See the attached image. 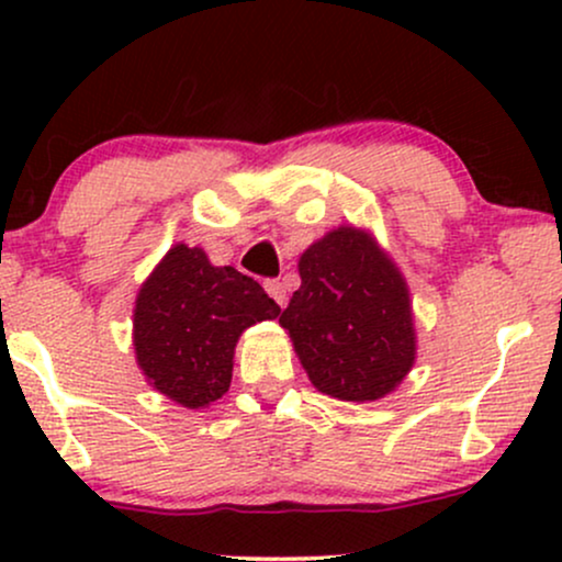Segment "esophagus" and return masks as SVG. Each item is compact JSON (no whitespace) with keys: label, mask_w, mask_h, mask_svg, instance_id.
<instances>
[{"label":"esophagus","mask_w":562,"mask_h":562,"mask_svg":"<svg viewBox=\"0 0 562 562\" xmlns=\"http://www.w3.org/2000/svg\"><path fill=\"white\" fill-rule=\"evenodd\" d=\"M263 288H267V293L272 295V299L280 303V306H285V301H288L285 299V285H282L280 280H267V282H263Z\"/></svg>","instance_id":"34e87169"}]
</instances>
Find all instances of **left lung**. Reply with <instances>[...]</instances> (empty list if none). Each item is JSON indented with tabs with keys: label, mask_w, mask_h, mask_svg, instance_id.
I'll list each match as a JSON object with an SVG mask.
<instances>
[{
	"label": "left lung",
	"mask_w": 562,
	"mask_h": 562,
	"mask_svg": "<svg viewBox=\"0 0 562 562\" xmlns=\"http://www.w3.org/2000/svg\"><path fill=\"white\" fill-rule=\"evenodd\" d=\"M280 325L314 389L375 402L415 364V325L402 272L370 232L338 227L308 245Z\"/></svg>",
	"instance_id": "8db88e82"
}]
</instances>
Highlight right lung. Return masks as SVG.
Wrapping results in <instances>:
<instances>
[{"instance_id": "obj_1", "label": "right lung", "mask_w": 562, "mask_h": 562, "mask_svg": "<svg viewBox=\"0 0 562 562\" xmlns=\"http://www.w3.org/2000/svg\"><path fill=\"white\" fill-rule=\"evenodd\" d=\"M280 306L254 277L214 267L203 248L173 245L139 288L134 351L153 389L187 409L229 391L237 338Z\"/></svg>"}]
</instances>
